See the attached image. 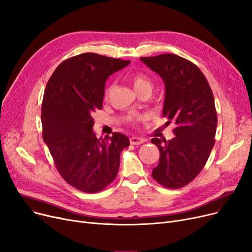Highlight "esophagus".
<instances>
[{
    "mask_svg": "<svg viewBox=\"0 0 252 252\" xmlns=\"http://www.w3.org/2000/svg\"><path fill=\"white\" fill-rule=\"evenodd\" d=\"M145 142V139L143 138H140V137H131L130 138V143L131 145H134V146H138V145H141V143Z\"/></svg>",
    "mask_w": 252,
    "mask_h": 252,
    "instance_id": "1",
    "label": "esophagus"
}]
</instances>
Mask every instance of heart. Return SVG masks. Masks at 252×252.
Returning a JSON list of instances; mask_svg holds the SVG:
<instances>
[{"mask_svg":"<svg viewBox=\"0 0 252 252\" xmlns=\"http://www.w3.org/2000/svg\"><path fill=\"white\" fill-rule=\"evenodd\" d=\"M131 83H132L133 88L136 92L140 91L141 89H145V88H151L152 89V81L149 77H147L146 75H142V74H135L132 77H131ZM112 90V86L107 88L106 90V96H109V94Z\"/></svg>","mask_w":252,"mask_h":252,"instance_id":"1","label":"heart"}]
</instances>
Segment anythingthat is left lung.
I'll return each instance as SVG.
<instances>
[{"label":"left lung","instance_id":"8db88e82","mask_svg":"<svg viewBox=\"0 0 252 252\" xmlns=\"http://www.w3.org/2000/svg\"><path fill=\"white\" fill-rule=\"evenodd\" d=\"M165 84L163 116L173 122L175 136L152 142L160 151L154 179L165 188L189 184L205 166L214 146L218 116L209 84L200 68L175 54L140 57Z\"/></svg>","mask_w":252,"mask_h":252}]
</instances>
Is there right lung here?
<instances>
[{"mask_svg":"<svg viewBox=\"0 0 252 252\" xmlns=\"http://www.w3.org/2000/svg\"><path fill=\"white\" fill-rule=\"evenodd\" d=\"M129 61L83 53L59 64L47 83L42 102L43 139L56 169L71 187L96 193L117 176L126 135L97 138L95 111L102 109L105 81Z\"/></svg>","mask_w":252,"mask_h":252,"instance_id":"1","label":"right lung"}]
</instances>
